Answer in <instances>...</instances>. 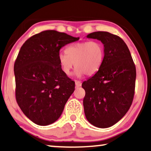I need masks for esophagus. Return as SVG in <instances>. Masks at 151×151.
Returning <instances> with one entry per match:
<instances>
[{
	"instance_id": "1",
	"label": "esophagus",
	"mask_w": 151,
	"mask_h": 151,
	"mask_svg": "<svg viewBox=\"0 0 151 151\" xmlns=\"http://www.w3.org/2000/svg\"><path fill=\"white\" fill-rule=\"evenodd\" d=\"M75 84H76V87H80V86H82V83H81L80 81L75 80Z\"/></svg>"
}]
</instances>
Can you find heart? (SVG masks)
Returning <instances> with one entry per match:
<instances>
[{"instance_id":"heart-1","label":"heart","mask_w":151,"mask_h":151,"mask_svg":"<svg viewBox=\"0 0 151 151\" xmlns=\"http://www.w3.org/2000/svg\"><path fill=\"white\" fill-rule=\"evenodd\" d=\"M104 46L99 41L73 43L58 54V63L63 71L69 76L75 63L74 75L77 77L92 76L101 68L104 58Z\"/></svg>"}]
</instances>
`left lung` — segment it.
<instances>
[{"label":"left lung","instance_id":"obj_1","mask_svg":"<svg viewBox=\"0 0 151 151\" xmlns=\"http://www.w3.org/2000/svg\"><path fill=\"white\" fill-rule=\"evenodd\" d=\"M87 38L101 41L104 58L99 70L82 83L86 119L99 128H108L123 118L132 106L136 71L127 45L119 36L97 31Z\"/></svg>","mask_w":151,"mask_h":151}]
</instances>
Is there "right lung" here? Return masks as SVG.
Returning a JSON list of instances; mask_svg holds the SVG:
<instances>
[{"mask_svg":"<svg viewBox=\"0 0 151 151\" xmlns=\"http://www.w3.org/2000/svg\"><path fill=\"white\" fill-rule=\"evenodd\" d=\"M64 32L45 30L32 36L21 47L14 64L16 97L24 115L38 125L59 119L75 82L58 63L60 50L79 40Z\"/></svg>","mask_w":151,"mask_h":151,"instance_id":"1","label":"right lung"}]
</instances>
